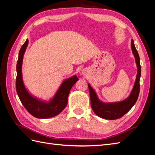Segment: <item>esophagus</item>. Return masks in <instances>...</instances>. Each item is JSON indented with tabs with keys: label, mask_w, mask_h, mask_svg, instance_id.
Wrapping results in <instances>:
<instances>
[{
	"label": "esophagus",
	"mask_w": 155,
	"mask_h": 155,
	"mask_svg": "<svg viewBox=\"0 0 155 155\" xmlns=\"http://www.w3.org/2000/svg\"><path fill=\"white\" fill-rule=\"evenodd\" d=\"M85 74H86V73H85Z\"/></svg>",
	"instance_id": "obj_1"
}]
</instances>
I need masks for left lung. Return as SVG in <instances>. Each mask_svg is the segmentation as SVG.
Instances as JSON below:
<instances>
[{"instance_id": "1", "label": "left lung", "mask_w": 155, "mask_h": 155, "mask_svg": "<svg viewBox=\"0 0 155 155\" xmlns=\"http://www.w3.org/2000/svg\"><path fill=\"white\" fill-rule=\"evenodd\" d=\"M131 48L134 56L136 64L137 66V75L134 85L130 95L125 100L114 103H104L98 98L94 90L88 84L90 92L91 104L94 113L101 118L106 120H116L122 117L128 112L137 102L140 92V78L141 76V67L140 64V57L138 51L135 48L134 41L131 40Z\"/></svg>"}]
</instances>
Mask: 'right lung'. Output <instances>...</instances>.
<instances>
[{"instance_id": "obj_1", "label": "right lung", "mask_w": 155, "mask_h": 155, "mask_svg": "<svg viewBox=\"0 0 155 155\" xmlns=\"http://www.w3.org/2000/svg\"><path fill=\"white\" fill-rule=\"evenodd\" d=\"M28 45V39H26L18 53L16 78V90L18 96L23 106L33 116L41 119L54 117L61 113L66 107L70 91L74 84L78 81V78L75 75L64 80L54 97L48 101L41 100L31 95L24 85L22 74L23 57Z\"/></svg>"}]
</instances>
